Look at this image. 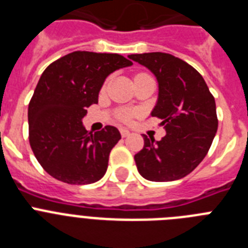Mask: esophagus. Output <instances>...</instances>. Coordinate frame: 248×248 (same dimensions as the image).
Returning <instances> with one entry per match:
<instances>
[{
    "mask_svg": "<svg viewBox=\"0 0 248 248\" xmlns=\"http://www.w3.org/2000/svg\"><path fill=\"white\" fill-rule=\"evenodd\" d=\"M120 134H122L123 138H126L130 135V131H129L128 129H120Z\"/></svg>",
    "mask_w": 248,
    "mask_h": 248,
    "instance_id": "34e87169",
    "label": "esophagus"
}]
</instances>
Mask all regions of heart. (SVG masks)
Here are the masks:
<instances>
[{"label": "heart", "mask_w": 248, "mask_h": 248, "mask_svg": "<svg viewBox=\"0 0 248 248\" xmlns=\"http://www.w3.org/2000/svg\"><path fill=\"white\" fill-rule=\"evenodd\" d=\"M133 115H134V113L130 110H120L119 113H118V118H119L120 120H123V122H130Z\"/></svg>", "instance_id": "b5f03b06"}]
</instances>
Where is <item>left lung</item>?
I'll return each instance as SVG.
<instances>
[{"label":"left lung","mask_w":248,"mask_h":248,"mask_svg":"<svg viewBox=\"0 0 248 248\" xmlns=\"http://www.w3.org/2000/svg\"><path fill=\"white\" fill-rule=\"evenodd\" d=\"M129 58L154 74L159 85L151 115L163 120L166 135L144 138L135 154L138 171L149 181L183 179L206 156L217 131L215 98L194 67L168 53L130 54Z\"/></svg>","instance_id":"8db88e82"}]
</instances>
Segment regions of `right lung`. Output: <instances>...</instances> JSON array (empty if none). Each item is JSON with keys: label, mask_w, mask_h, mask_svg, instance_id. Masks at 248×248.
Instances as JSON below:
<instances>
[{"label": "right lung", "mask_w": 248, "mask_h": 248, "mask_svg": "<svg viewBox=\"0 0 248 248\" xmlns=\"http://www.w3.org/2000/svg\"><path fill=\"white\" fill-rule=\"evenodd\" d=\"M131 64L117 53L77 50L46 68L28 105V126L34 156L50 176L72 185L104 176L122 135L111 125L92 134L82 119L98 103L105 78Z\"/></svg>", "instance_id": "1"}]
</instances>
